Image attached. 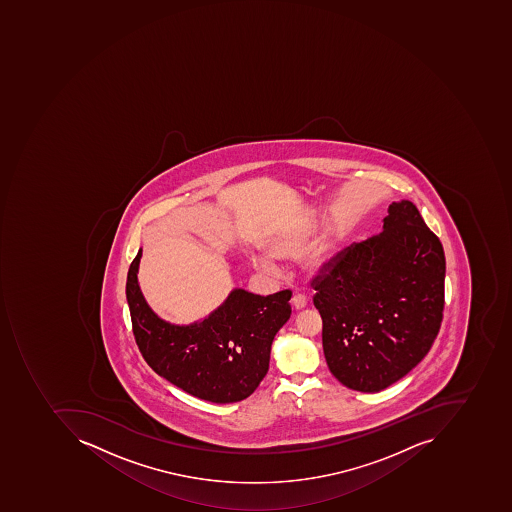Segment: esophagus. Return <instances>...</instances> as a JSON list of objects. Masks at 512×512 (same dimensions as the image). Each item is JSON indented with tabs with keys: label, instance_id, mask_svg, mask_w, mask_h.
Masks as SVG:
<instances>
[{
	"label": "esophagus",
	"instance_id": "esophagus-1",
	"mask_svg": "<svg viewBox=\"0 0 512 512\" xmlns=\"http://www.w3.org/2000/svg\"><path fill=\"white\" fill-rule=\"evenodd\" d=\"M292 304H294V308L297 309V311H300V309L306 308L308 298L304 297L303 294L294 295V298H292Z\"/></svg>",
	"mask_w": 512,
	"mask_h": 512
}]
</instances>
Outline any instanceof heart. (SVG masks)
I'll return each instance as SVG.
<instances>
[{
    "mask_svg": "<svg viewBox=\"0 0 512 512\" xmlns=\"http://www.w3.org/2000/svg\"><path fill=\"white\" fill-rule=\"evenodd\" d=\"M309 243H311V235L306 232L297 231V229H281L266 240V249L272 254L271 256L266 252H252L249 260L252 266L263 274L277 275L280 272V264L273 257L283 258V260L298 257L308 248ZM335 255H337L335 240L326 235L300 258L301 271L308 277H321L331 269Z\"/></svg>",
    "mask_w": 512,
    "mask_h": 512,
    "instance_id": "heart-1",
    "label": "heart"
}]
</instances>
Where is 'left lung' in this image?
<instances>
[{
  "mask_svg": "<svg viewBox=\"0 0 512 512\" xmlns=\"http://www.w3.org/2000/svg\"><path fill=\"white\" fill-rule=\"evenodd\" d=\"M446 260L415 204L394 201L383 232L335 255L312 280L329 371L346 388L378 392L431 349L445 308Z\"/></svg>",
  "mask_w": 512,
  "mask_h": 512,
  "instance_id": "left-lung-1",
  "label": "left lung"
}]
</instances>
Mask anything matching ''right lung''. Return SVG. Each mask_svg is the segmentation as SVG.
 Wrapping results in <instances>:
<instances>
[{"label":"right lung","instance_id":"right-lung-1","mask_svg":"<svg viewBox=\"0 0 512 512\" xmlns=\"http://www.w3.org/2000/svg\"><path fill=\"white\" fill-rule=\"evenodd\" d=\"M141 254L127 272L126 298L138 349L158 375L212 401L248 398L268 374L275 334L291 317V291L261 297L234 289L209 317L174 324L158 317L138 283Z\"/></svg>","mask_w":512,"mask_h":512}]
</instances>
